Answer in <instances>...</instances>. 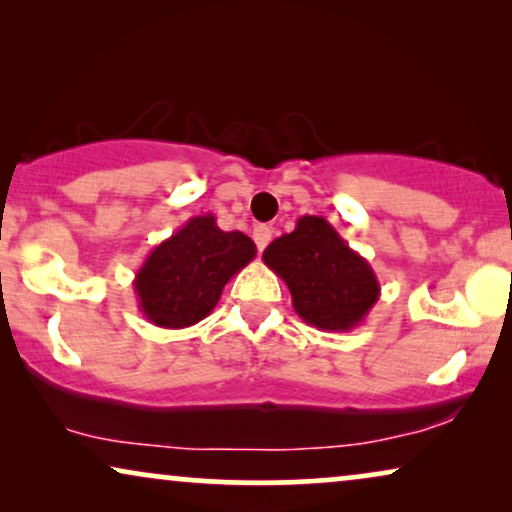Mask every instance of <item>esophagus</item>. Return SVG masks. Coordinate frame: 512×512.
<instances>
[{
  "mask_svg": "<svg viewBox=\"0 0 512 512\" xmlns=\"http://www.w3.org/2000/svg\"><path fill=\"white\" fill-rule=\"evenodd\" d=\"M270 240H272V228L270 226H256L254 228V242H256L258 251H263L265 247H268Z\"/></svg>",
  "mask_w": 512,
  "mask_h": 512,
  "instance_id": "obj_1",
  "label": "esophagus"
}]
</instances>
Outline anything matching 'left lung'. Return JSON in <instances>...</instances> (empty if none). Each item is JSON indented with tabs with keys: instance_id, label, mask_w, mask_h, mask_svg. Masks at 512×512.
Wrapping results in <instances>:
<instances>
[{
	"instance_id": "1",
	"label": "left lung",
	"mask_w": 512,
	"mask_h": 512,
	"mask_svg": "<svg viewBox=\"0 0 512 512\" xmlns=\"http://www.w3.org/2000/svg\"><path fill=\"white\" fill-rule=\"evenodd\" d=\"M263 263L291 291L293 310L319 331H352L380 298V282L361 254L324 216H300L263 251Z\"/></svg>"
}]
</instances>
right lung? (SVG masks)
Instances as JSON below:
<instances>
[{"label":"right lung","instance_id":"add662e5","mask_svg":"<svg viewBox=\"0 0 512 512\" xmlns=\"http://www.w3.org/2000/svg\"><path fill=\"white\" fill-rule=\"evenodd\" d=\"M256 256L240 230H221L214 214L193 216L146 256L135 275L139 312L160 328L198 324L219 303L223 286Z\"/></svg>","mask_w":512,"mask_h":512}]
</instances>
